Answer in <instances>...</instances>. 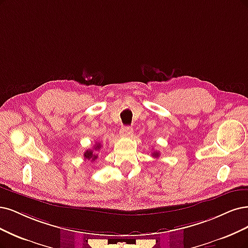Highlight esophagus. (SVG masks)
I'll return each mask as SVG.
<instances>
[{
  "label": "esophagus",
  "mask_w": 248,
  "mask_h": 248,
  "mask_svg": "<svg viewBox=\"0 0 248 248\" xmlns=\"http://www.w3.org/2000/svg\"><path fill=\"white\" fill-rule=\"evenodd\" d=\"M121 136H126V138H129V136L132 135V128L129 126H125L123 127L121 131H120Z\"/></svg>",
  "instance_id": "34e87169"
}]
</instances>
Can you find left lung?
<instances>
[{"label": "left lung", "instance_id": "8db88e82", "mask_svg": "<svg viewBox=\"0 0 248 248\" xmlns=\"http://www.w3.org/2000/svg\"><path fill=\"white\" fill-rule=\"evenodd\" d=\"M152 155H153V157L158 158V157H159V155H160V154H159V152H154V153L152 154Z\"/></svg>", "mask_w": 248, "mask_h": 248}]
</instances>
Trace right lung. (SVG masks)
Wrapping results in <instances>:
<instances>
[{"instance_id":"add662e5","label":"right lung","mask_w":248,"mask_h":248,"mask_svg":"<svg viewBox=\"0 0 248 248\" xmlns=\"http://www.w3.org/2000/svg\"><path fill=\"white\" fill-rule=\"evenodd\" d=\"M100 148H101V144H100L99 142H98V143L96 142L95 146H94V149H93V150H87L86 152L84 153V159H85V160L94 161V160L97 158V155L94 153V151L97 152L98 150H100Z\"/></svg>"}]
</instances>
